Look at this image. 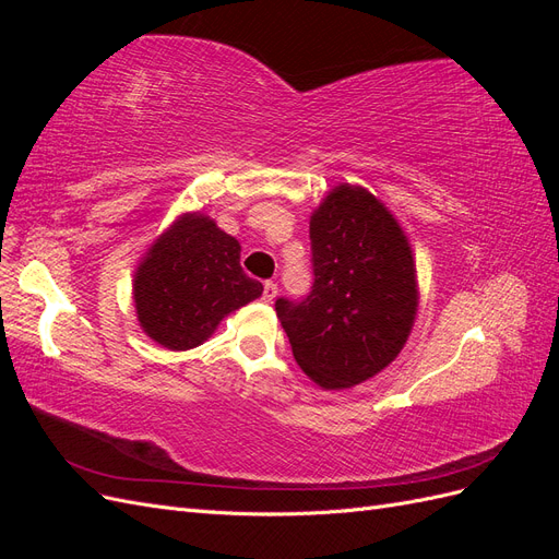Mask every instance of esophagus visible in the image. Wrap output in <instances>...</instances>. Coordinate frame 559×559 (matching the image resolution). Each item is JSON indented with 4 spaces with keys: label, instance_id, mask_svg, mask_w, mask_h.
<instances>
[{
    "label": "esophagus",
    "instance_id": "34e87169",
    "mask_svg": "<svg viewBox=\"0 0 559 559\" xmlns=\"http://www.w3.org/2000/svg\"><path fill=\"white\" fill-rule=\"evenodd\" d=\"M277 298V284L275 282H265L263 284V300L273 302Z\"/></svg>",
    "mask_w": 559,
    "mask_h": 559
}]
</instances>
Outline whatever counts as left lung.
Returning a JSON list of instances; mask_svg holds the SVG:
<instances>
[{
	"instance_id": "1",
	"label": "left lung",
	"mask_w": 559,
	"mask_h": 559,
	"mask_svg": "<svg viewBox=\"0 0 559 559\" xmlns=\"http://www.w3.org/2000/svg\"><path fill=\"white\" fill-rule=\"evenodd\" d=\"M312 289L277 298L294 359L324 389L354 386L396 359L417 312L408 240L382 202L337 186L310 218Z\"/></svg>"
}]
</instances>
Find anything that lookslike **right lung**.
<instances>
[{
  "label": "right lung",
  "mask_w": 559,
  "mask_h": 559,
  "mask_svg": "<svg viewBox=\"0 0 559 559\" xmlns=\"http://www.w3.org/2000/svg\"><path fill=\"white\" fill-rule=\"evenodd\" d=\"M261 292L240 265V242L202 214H186L160 235L134 275L140 324L167 349L205 343L218 321Z\"/></svg>",
  "instance_id": "right-lung-1"
}]
</instances>
